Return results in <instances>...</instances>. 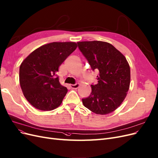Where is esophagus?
<instances>
[{"instance_id": "1", "label": "esophagus", "mask_w": 158, "mask_h": 158, "mask_svg": "<svg viewBox=\"0 0 158 158\" xmlns=\"http://www.w3.org/2000/svg\"><path fill=\"white\" fill-rule=\"evenodd\" d=\"M80 84H70V87L72 89H77L78 87H79Z\"/></svg>"}]
</instances>
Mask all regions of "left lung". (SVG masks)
<instances>
[{
  "instance_id": "8db88e82",
  "label": "left lung",
  "mask_w": 158,
  "mask_h": 158,
  "mask_svg": "<svg viewBox=\"0 0 158 158\" xmlns=\"http://www.w3.org/2000/svg\"><path fill=\"white\" fill-rule=\"evenodd\" d=\"M79 50L91 69L99 70L97 84L91 85L90 95L82 99L85 107L97 114H110L119 106L130 85V67L126 58L110 43L78 42Z\"/></svg>"
}]
</instances>
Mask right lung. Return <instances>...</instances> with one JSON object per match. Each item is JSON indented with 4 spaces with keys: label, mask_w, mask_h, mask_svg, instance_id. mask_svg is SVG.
Wrapping results in <instances>:
<instances>
[{
    "label": "right lung",
    "mask_w": 158,
    "mask_h": 158,
    "mask_svg": "<svg viewBox=\"0 0 158 158\" xmlns=\"http://www.w3.org/2000/svg\"><path fill=\"white\" fill-rule=\"evenodd\" d=\"M77 48L73 42H54L36 49L21 63L19 84L31 105L44 111L60 106L67 93L56 73L63 62Z\"/></svg>",
    "instance_id": "obj_1"
}]
</instances>
